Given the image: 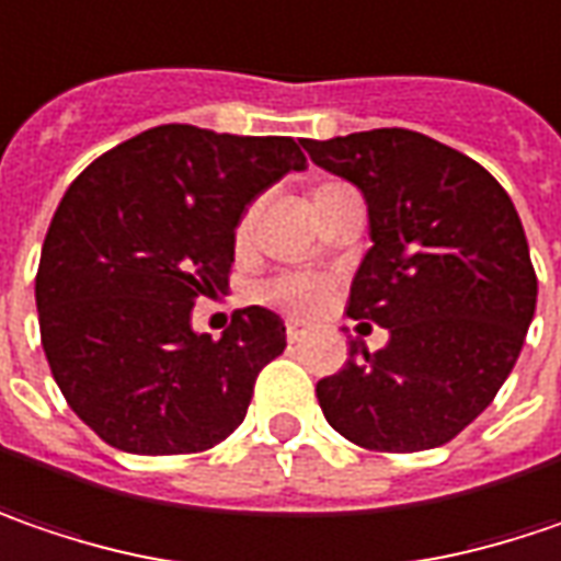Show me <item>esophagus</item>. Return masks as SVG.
Returning a JSON list of instances; mask_svg holds the SVG:
<instances>
[{
  "label": "esophagus",
  "mask_w": 561,
  "mask_h": 561,
  "mask_svg": "<svg viewBox=\"0 0 561 561\" xmlns=\"http://www.w3.org/2000/svg\"><path fill=\"white\" fill-rule=\"evenodd\" d=\"M302 334H306V331H302V324H299V322H287V341H290V344H296V341H302Z\"/></svg>",
  "instance_id": "obj_1"
}]
</instances>
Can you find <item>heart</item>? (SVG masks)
<instances>
[{
	"label": "heart",
	"instance_id": "b5f03b06",
	"mask_svg": "<svg viewBox=\"0 0 561 561\" xmlns=\"http://www.w3.org/2000/svg\"><path fill=\"white\" fill-rule=\"evenodd\" d=\"M324 185H319V188H324ZM331 290H334V284L324 274L290 271V274H280L267 284L265 299H271L274 306H280L287 312H294V316H319L331 299Z\"/></svg>",
	"mask_w": 561,
	"mask_h": 561
}]
</instances>
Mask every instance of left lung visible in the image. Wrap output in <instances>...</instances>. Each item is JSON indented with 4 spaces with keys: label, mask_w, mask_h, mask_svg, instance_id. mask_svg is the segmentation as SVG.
Listing matches in <instances>:
<instances>
[{
    "label": "left lung",
    "mask_w": 561,
    "mask_h": 561,
    "mask_svg": "<svg viewBox=\"0 0 561 561\" xmlns=\"http://www.w3.org/2000/svg\"><path fill=\"white\" fill-rule=\"evenodd\" d=\"M369 205L347 316L388 328L351 341L316 385L324 420L369 451H426L470 426L515 369L537 309V274L508 192L477 160L410 128L302 141Z\"/></svg>",
    "instance_id": "obj_1"
}]
</instances>
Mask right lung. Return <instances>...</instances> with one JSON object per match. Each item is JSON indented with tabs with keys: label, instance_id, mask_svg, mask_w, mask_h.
<instances>
[{
	"label": "right lung",
	"instance_id": "right-lung-1",
	"mask_svg": "<svg viewBox=\"0 0 561 561\" xmlns=\"http://www.w3.org/2000/svg\"><path fill=\"white\" fill-rule=\"evenodd\" d=\"M306 154L284 135L157 126L98 157L62 195L37 267L41 341L69 407L128 455H195L237 430L287 347L262 306L214 341L198 296L227 287L245 208Z\"/></svg>",
	"mask_w": 561,
	"mask_h": 561
}]
</instances>
